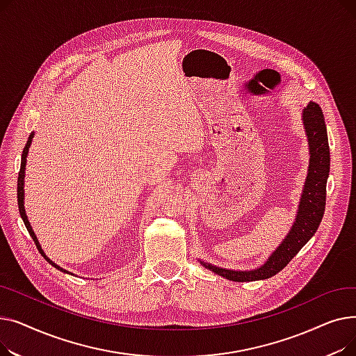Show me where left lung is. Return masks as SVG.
<instances>
[{
    "label": "left lung",
    "instance_id": "obj_1",
    "mask_svg": "<svg viewBox=\"0 0 356 356\" xmlns=\"http://www.w3.org/2000/svg\"><path fill=\"white\" fill-rule=\"evenodd\" d=\"M303 124L310 147V163L305 191L291 231L263 267L252 271H234L200 261L208 270L239 283L270 278L290 263L319 228L326 204V181L330 168V153L323 112L316 102H310L303 109Z\"/></svg>",
    "mask_w": 356,
    "mask_h": 356
}]
</instances>
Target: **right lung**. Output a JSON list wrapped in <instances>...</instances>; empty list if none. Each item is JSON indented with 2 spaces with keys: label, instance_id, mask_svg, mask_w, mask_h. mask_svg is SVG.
<instances>
[{
  "label": "right lung",
  "instance_id": "add662e5",
  "mask_svg": "<svg viewBox=\"0 0 356 356\" xmlns=\"http://www.w3.org/2000/svg\"><path fill=\"white\" fill-rule=\"evenodd\" d=\"M31 138H33V134L29 137V141H27V144H26V147H24V149H23V154H22V167H20V172H18V179H17V200H18V211H20V215H22V219H23V222H24V225H26V228H27V231H29V234H30V236L33 238V241H34V244H35V247H37V250H39V252L46 258V261L49 264H51L54 268H58V270H60V271H63V273H67V274H70L69 271H66V270H63V268H60L59 266H56L53 261H50L47 257H46V254L43 252V250H42V247H40V244H39V241H37V238H35V235H34V232H33V229H31V227H30V222H29V219H27V215H26V211H24V170H26V157H27V153H29V147H30V144H31Z\"/></svg>",
  "mask_w": 356,
  "mask_h": 356
}]
</instances>
